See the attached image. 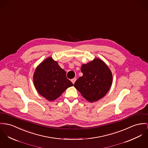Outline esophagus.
Masks as SVG:
<instances>
[{
	"label": "esophagus",
	"mask_w": 148,
	"mask_h": 148,
	"mask_svg": "<svg viewBox=\"0 0 148 148\" xmlns=\"http://www.w3.org/2000/svg\"><path fill=\"white\" fill-rule=\"evenodd\" d=\"M76 80H77V79H76L75 78H73V79H71V82H72V83H73V84H74V83L75 82Z\"/></svg>",
	"instance_id": "1"
}]
</instances>
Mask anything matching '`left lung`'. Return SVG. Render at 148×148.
I'll list each match as a JSON object with an SVG mask.
<instances>
[{"mask_svg":"<svg viewBox=\"0 0 148 148\" xmlns=\"http://www.w3.org/2000/svg\"><path fill=\"white\" fill-rule=\"evenodd\" d=\"M83 76L74 83V87L88 101H96L109 90L113 81L110 70L99 58L83 64L81 67Z\"/></svg>","mask_w":148,"mask_h":148,"instance_id":"left-lung-1","label":"left lung"}]
</instances>
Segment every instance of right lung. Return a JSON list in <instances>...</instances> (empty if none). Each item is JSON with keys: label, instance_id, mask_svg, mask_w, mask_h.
Instances as JSON below:
<instances>
[{"label": "right lung", "instance_id": "add662e5", "mask_svg": "<svg viewBox=\"0 0 148 148\" xmlns=\"http://www.w3.org/2000/svg\"><path fill=\"white\" fill-rule=\"evenodd\" d=\"M34 86L38 92L49 101L59 97L72 82L66 78V72L52 57L40 63L34 72Z\"/></svg>", "mask_w": 148, "mask_h": 148}]
</instances>
